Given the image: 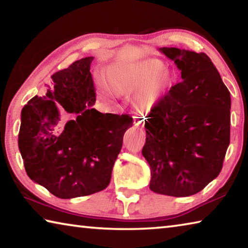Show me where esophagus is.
Masks as SVG:
<instances>
[{
  "mask_svg": "<svg viewBox=\"0 0 248 248\" xmlns=\"http://www.w3.org/2000/svg\"><path fill=\"white\" fill-rule=\"evenodd\" d=\"M133 124L134 127H142L143 125V119L142 117H133Z\"/></svg>",
  "mask_w": 248,
  "mask_h": 248,
  "instance_id": "34e87169",
  "label": "esophagus"
}]
</instances>
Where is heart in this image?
Masks as SVG:
<instances>
[{
  "instance_id": "b5f03b06",
  "label": "heart",
  "mask_w": 248,
  "mask_h": 248,
  "mask_svg": "<svg viewBox=\"0 0 248 248\" xmlns=\"http://www.w3.org/2000/svg\"><path fill=\"white\" fill-rule=\"evenodd\" d=\"M171 77L164 64L155 59L109 66L105 85L111 94L131 96L139 112H149L156 106L169 90Z\"/></svg>"
}]
</instances>
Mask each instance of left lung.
<instances>
[{"label": "left lung", "mask_w": 248, "mask_h": 248, "mask_svg": "<svg viewBox=\"0 0 248 248\" xmlns=\"http://www.w3.org/2000/svg\"><path fill=\"white\" fill-rule=\"evenodd\" d=\"M182 71V82L163 96L145 120L142 154L150 189L188 197L217 177L230 144L231 96L205 53L159 48Z\"/></svg>", "instance_id": "8db88e82"}]
</instances>
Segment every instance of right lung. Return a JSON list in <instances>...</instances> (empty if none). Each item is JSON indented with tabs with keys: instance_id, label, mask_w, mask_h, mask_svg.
Returning a JSON list of instances; mask_svg holds the SVG:
<instances>
[{
	"instance_id": "add662e5",
	"label": "right lung",
	"mask_w": 248,
	"mask_h": 248,
	"mask_svg": "<svg viewBox=\"0 0 248 248\" xmlns=\"http://www.w3.org/2000/svg\"><path fill=\"white\" fill-rule=\"evenodd\" d=\"M93 60L83 58L52 74L46 94L32 97L20 115L18 148L28 177L61 199L108 186L124 134L132 125L129 115L93 108Z\"/></svg>"
}]
</instances>
